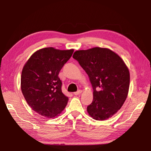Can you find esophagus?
<instances>
[{"label":"esophagus","instance_id":"34e87169","mask_svg":"<svg viewBox=\"0 0 151 151\" xmlns=\"http://www.w3.org/2000/svg\"><path fill=\"white\" fill-rule=\"evenodd\" d=\"M81 93H82V91H81V90H79L78 91H77V92L74 93V94L76 95V96H77V95H79V94H81Z\"/></svg>","mask_w":151,"mask_h":151}]
</instances>
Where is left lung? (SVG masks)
I'll return each mask as SVG.
<instances>
[{
  "instance_id": "8db88e82",
  "label": "left lung",
  "mask_w": 151,
  "mask_h": 151,
  "mask_svg": "<svg viewBox=\"0 0 151 151\" xmlns=\"http://www.w3.org/2000/svg\"><path fill=\"white\" fill-rule=\"evenodd\" d=\"M73 58L89 76L93 101L87 107L96 120L111 118L122 108L129 93L130 72L123 59L106 48L77 50Z\"/></svg>"
}]
</instances>
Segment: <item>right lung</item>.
Returning <instances> with one entry per match:
<instances>
[{
    "label": "right lung",
    "instance_id": "1",
    "mask_svg": "<svg viewBox=\"0 0 151 151\" xmlns=\"http://www.w3.org/2000/svg\"><path fill=\"white\" fill-rule=\"evenodd\" d=\"M73 52L74 49H40L22 68V93L29 106L39 115L54 118L65 108L68 98L62 93L58 74Z\"/></svg>",
    "mask_w": 151,
    "mask_h": 151
}]
</instances>
